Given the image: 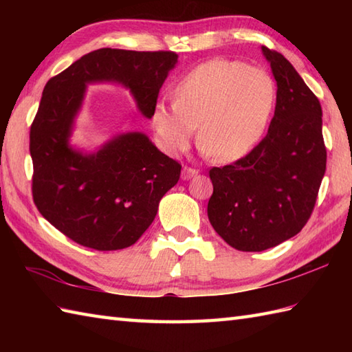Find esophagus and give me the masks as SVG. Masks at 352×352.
Returning <instances> with one entry per match:
<instances>
[{
    "label": "esophagus",
    "instance_id": "34e87169",
    "mask_svg": "<svg viewBox=\"0 0 352 352\" xmlns=\"http://www.w3.org/2000/svg\"><path fill=\"white\" fill-rule=\"evenodd\" d=\"M197 174H198V170H197V169L189 168V166H184V168H183V170H182V178H183V180H189V178L195 177Z\"/></svg>",
    "mask_w": 352,
    "mask_h": 352
}]
</instances>
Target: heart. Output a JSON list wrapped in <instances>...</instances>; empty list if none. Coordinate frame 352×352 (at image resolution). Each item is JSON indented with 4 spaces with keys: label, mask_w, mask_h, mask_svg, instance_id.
<instances>
[{
    "label": "heart",
    "mask_w": 352,
    "mask_h": 352,
    "mask_svg": "<svg viewBox=\"0 0 352 352\" xmlns=\"http://www.w3.org/2000/svg\"><path fill=\"white\" fill-rule=\"evenodd\" d=\"M275 85L263 69L212 58L190 69L174 89V104L157 102L151 113L155 142L177 157L188 151L195 126L207 155L236 162L257 144L271 118Z\"/></svg>",
    "instance_id": "obj_1"
}]
</instances>
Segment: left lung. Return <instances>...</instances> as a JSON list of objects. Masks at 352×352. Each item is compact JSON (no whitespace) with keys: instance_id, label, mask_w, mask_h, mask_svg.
Instances as JSON below:
<instances>
[{"instance_id":"8db88e82","label":"left lung","mask_w":352,"mask_h":352,"mask_svg":"<svg viewBox=\"0 0 352 352\" xmlns=\"http://www.w3.org/2000/svg\"><path fill=\"white\" fill-rule=\"evenodd\" d=\"M276 81L275 113L252 151L212 168L207 214L239 251H265L300 233L327 168L320 102L286 57L261 47Z\"/></svg>"}]
</instances>
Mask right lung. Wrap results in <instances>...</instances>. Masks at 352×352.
Masks as SVG:
<instances>
[{
  "label": "right lung",
  "mask_w": 352,
  "mask_h": 352,
  "mask_svg": "<svg viewBox=\"0 0 352 352\" xmlns=\"http://www.w3.org/2000/svg\"><path fill=\"white\" fill-rule=\"evenodd\" d=\"M177 58L172 51L101 48L48 80L30 126L32 192L37 210L71 241L98 251L129 248L151 226L182 172L144 133L118 134L94 153L74 148V119L86 85L121 83L140 113L151 118Z\"/></svg>",
  "instance_id": "add662e5"
}]
</instances>
